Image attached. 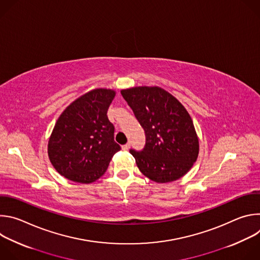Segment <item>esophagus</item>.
Segmentation results:
<instances>
[{
    "label": "esophagus",
    "mask_w": 260,
    "mask_h": 260,
    "mask_svg": "<svg viewBox=\"0 0 260 260\" xmlns=\"http://www.w3.org/2000/svg\"><path fill=\"white\" fill-rule=\"evenodd\" d=\"M129 146H131V144H129V143H127V144L123 145V146H122V150H124V151H127V150L129 149Z\"/></svg>",
    "instance_id": "esophagus-1"
}]
</instances>
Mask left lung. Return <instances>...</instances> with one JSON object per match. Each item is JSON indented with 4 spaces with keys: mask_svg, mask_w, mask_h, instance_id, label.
I'll use <instances>...</instances> for the list:
<instances>
[{
    "mask_svg": "<svg viewBox=\"0 0 260 260\" xmlns=\"http://www.w3.org/2000/svg\"><path fill=\"white\" fill-rule=\"evenodd\" d=\"M121 94L145 132L143 149L129 150L139 170L157 183L184 176L199 155V139L186 109L156 86L133 87Z\"/></svg>",
    "mask_w": 260,
    "mask_h": 260,
    "instance_id": "1",
    "label": "left lung"
}]
</instances>
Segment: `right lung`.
I'll list each match as a JSON object with an SVG mask.
<instances>
[{
  "label": "right lung",
  "instance_id": "obj_1",
  "mask_svg": "<svg viewBox=\"0 0 260 260\" xmlns=\"http://www.w3.org/2000/svg\"><path fill=\"white\" fill-rule=\"evenodd\" d=\"M115 96L111 89H94L74 101L57 119L48 142L54 169L67 179L91 183L108 169L120 150L107 111Z\"/></svg>",
  "mask_w": 260,
  "mask_h": 260
}]
</instances>
